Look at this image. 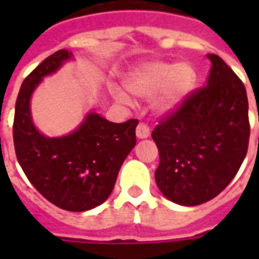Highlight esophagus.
Instances as JSON below:
<instances>
[{"mask_svg":"<svg viewBox=\"0 0 259 259\" xmlns=\"http://www.w3.org/2000/svg\"><path fill=\"white\" fill-rule=\"evenodd\" d=\"M136 136L139 139H147L150 136V127L146 123H139L136 127Z\"/></svg>","mask_w":259,"mask_h":259,"instance_id":"34e87169","label":"esophagus"}]
</instances>
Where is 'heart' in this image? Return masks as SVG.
<instances>
[{"mask_svg": "<svg viewBox=\"0 0 259 259\" xmlns=\"http://www.w3.org/2000/svg\"><path fill=\"white\" fill-rule=\"evenodd\" d=\"M195 84V72L186 62H150L140 66L126 79V89L136 97L151 98L157 94L154 107L159 113L179 108ZM113 97L122 104H129L126 93L113 89Z\"/></svg>", "mask_w": 259, "mask_h": 259, "instance_id": "heart-1", "label": "heart"}]
</instances>
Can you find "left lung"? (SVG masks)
<instances>
[{
    "instance_id": "8db88e82",
    "label": "left lung",
    "mask_w": 259,
    "mask_h": 259,
    "mask_svg": "<svg viewBox=\"0 0 259 259\" xmlns=\"http://www.w3.org/2000/svg\"><path fill=\"white\" fill-rule=\"evenodd\" d=\"M206 85L191 93L152 130L159 151L155 182L168 200L186 206L217 197L244 161L248 100L243 81L215 54Z\"/></svg>"
}]
</instances>
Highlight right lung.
<instances>
[{"label": "right lung", "mask_w": 259, "mask_h": 259, "mask_svg": "<svg viewBox=\"0 0 259 259\" xmlns=\"http://www.w3.org/2000/svg\"><path fill=\"white\" fill-rule=\"evenodd\" d=\"M70 58L72 53L59 50L22 83L15 105L14 144L18 162L42 197L62 209L83 212L112 193L119 169L136 146L139 120L113 123L90 112L69 135H41L31 118V94L42 77L55 73Z\"/></svg>", "instance_id": "add662e5"}]
</instances>
